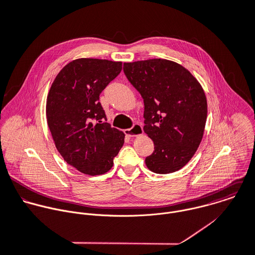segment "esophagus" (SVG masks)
<instances>
[{
  "label": "esophagus",
  "instance_id": "1",
  "mask_svg": "<svg viewBox=\"0 0 255 255\" xmlns=\"http://www.w3.org/2000/svg\"><path fill=\"white\" fill-rule=\"evenodd\" d=\"M124 133L128 137L139 136V135H141L143 133V127L140 124H134L131 128L124 130Z\"/></svg>",
  "mask_w": 255,
  "mask_h": 255
}]
</instances>
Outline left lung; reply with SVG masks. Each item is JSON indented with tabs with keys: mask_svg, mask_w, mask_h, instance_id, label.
<instances>
[{
	"mask_svg": "<svg viewBox=\"0 0 255 255\" xmlns=\"http://www.w3.org/2000/svg\"><path fill=\"white\" fill-rule=\"evenodd\" d=\"M123 70L144 100V131L155 146L146 166L156 174L179 171L203 139L208 116L203 87L188 69L167 59L125 62Z\"/></svg>",
	"mask_w": 255,
	"mask_h": 255,
	"instance_id": "8db88e82",
	"label": "left lung"
}]
</instances>
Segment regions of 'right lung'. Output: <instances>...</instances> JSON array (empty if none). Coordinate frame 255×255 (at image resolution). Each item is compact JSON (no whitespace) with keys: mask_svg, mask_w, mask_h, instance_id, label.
Returning a JSON list of instances; mask_svg holds the SVG:
<instances>
[{"mask_svg":"<svg viewBox=\"0 0 255 255\" xmlns=\"http://www.w3.org/2000/svg\"><path fill=\"white\" fill-rule=\"evenodd\" d=\"M121 69V61L78 58L59 71L49 89L46 119L55 147L83 174L108 172L124 144L125 134L105 122L99 102L100 93Z\"/></svg>","mask_w":255,"mask_h":255,"instance_id":"1","label":"right lung"}]
</instances>
